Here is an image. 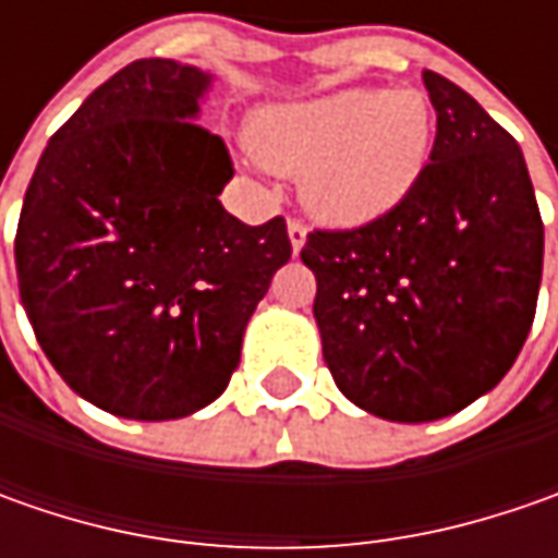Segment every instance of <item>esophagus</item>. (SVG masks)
Listing matches in <instances>:
<instances>
[{
  "label": "esophagus",
  "instance_id": "34e87169",
  "mask_svg": "<svg viewBox=\"0 0 558 558\" xmlns=\"http://www.w3.org/2000/svg\"><path fill=\"white\" fill-rule=\"evenodd\" d=\"M289 242L291 251H301V247L307 245V226L301 223V220H289Z\"/></svg>",
  "mask_w": 558,
  "mask_h": 558
}]
</instances>
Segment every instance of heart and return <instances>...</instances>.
I'll use <instances>...</instances> for the list:
<instances>
[{"instance_id":"1","label":"heart","mask_w":558,"mask_h":558,"mask_svg":"<svg viewBox=\"0 0 558 558\" xmlns=\"http://www.w3.org/2000/svg\"><path fill=\"white\" fill-rule=\"evenodd\" d=\"M247 140L260 161L301 173V202L319 220L360 226L413 195L432 158L435 111L418 89H341L269 108Z\"/></svg>"}]
</instances>
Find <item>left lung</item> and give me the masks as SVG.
Here are the masks:
<instances>
[{
    "instance_id": "8db88e82",
    "label": "left lung",
    "mask_w": 558,
    "mask_h": 558,
    "mask_svg": "<svg viewBox=\"0 0 558 558\" xmlns=\"http://www.w3.org/2000/svg\"><path fill=\"white\" fill-rule=\"evenodd\" d=\"M432 163L407 202L354 229H316L313 319L338 391L388 422H435L500 385L525 344L544 223L519 142L447 76Z\"/></svg>"
}]
</instances>
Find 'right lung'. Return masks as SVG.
Instances as JSON below:
<instances>
[{
    "instance_id": "1",
    "label": "right lung",
    "mask_w": 558,
    "mask_h": 558,
    "mask_svg": "<svg viewBox=\"0 0 558 558\" xmlns=\"http://www.w3.org/2000/svg\"><path fill=\"white\" fill-rule=\"evenodd\" d=\"M214 74L142 58L101 83L36 163L14 239L21 304L71 391L167 422L223 395L247 319L289 264L286 220H235L204 130Z\"/></svg>"
}]
</instances>
